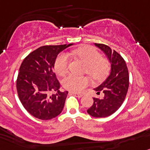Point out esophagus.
<instances>
[{
    "label": "esophagus",
    "instance_id": "esophagus-1",
    "mask_svg": "<svg viewBox=\"0 0 150 150\" xmlns=\"http://www.w3.org/2000/svg\"><path fill=\"white\" fill-rule=\"evenodd\" d=\"M72 93L74 94V95H75L76 97H78V98H81V97L83 96L82 93H75V92H72Z\"/></svg>",
    "mask_w": 150,
    "mask_h": 150
}]
</instances>
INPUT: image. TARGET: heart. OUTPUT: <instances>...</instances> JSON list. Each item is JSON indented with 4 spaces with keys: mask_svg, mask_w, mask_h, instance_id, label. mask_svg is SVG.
<instances>
[{
    "mask_svg": "<svg viewBox=\"0 0 150 150\" xmlns=\"http://www.w3.org/2000/svg\"><path fill=\"white\" fill-rule=\"evenodd\" d=\"M79 60L85 63L83 69L93 80L101 81L107 76L110 71V63L106 58L101 56L98 50L90 45H84L72 52ZM69 57L67 53L57 56L54 62L55 72L59 75H64L69 69ZM63 87L72 92H81L89 84L87 76H79L70 74L62 81Z\"/></svg>",
    "mask_w": 150,
    "mask_h": 150,
    "instance_id": "obj_1",
    "label": "heart"
}]
</instances>
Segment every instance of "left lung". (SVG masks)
Returning <instances> with one entry per match:
<instances>
[{"mask_svg":"<svg viewBox=\"0 0 150 150\" xmlns=\"http://www.w3.org/2000/svg\"><path fill=\"white\" fill-rule=\"evenodd\" d=\"M107 55L111 63L110 74L107 79L94 90L99 94L104 93L102 98H93V104L87 113L94 117H106L117 111L125 100L129 85L127 66L122 57L109 46L95 43Z\"/></svg>","mask_w":150,"mask_h":150,"instance_id":"1","label":"left lung"}]
</instances>
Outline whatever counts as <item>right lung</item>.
I'll use <instances>...</instances> for the list:
<instances>
[{
    "label": "right lung",
    "instance_id": "right-lung-1",
    "mask_svg": "<svg viewBox=\"0 0 150 150\" xmlns=\"http://www.w3.org/2000/svg\"><path fill=\"white\" fill-rule=\"evenodd\" d=\"M44 45L24 59L16 81L18 98L27 111L36 118L48 120L63 110L68 92H60L54 72L57 57L72 45ZM53 91H57L52 94Z\"/></svg>",
    "mask_w": 150,
    "mask_h": 150
}]
</instances>
